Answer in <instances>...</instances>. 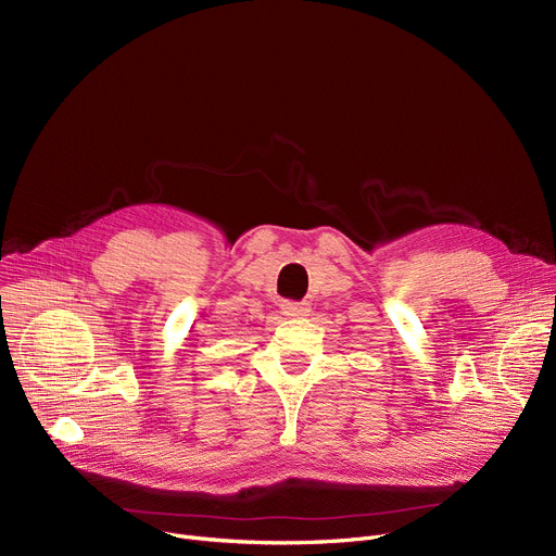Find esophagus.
I'll return each mask as SVG.
<instances>
[{
  "label": "esophagus",
  "instance_id": "esophagus-1",
  "mask_svg": "<svg viewBox=\"0 0 556 556\" xmlns=\"http://www.w3.org/2000/svg\"><path fill=\"white\" fill-rule=\"evenodd\" d=\"M281 311H283V315H288V317H304V315H308L311 306H308L306 302H283V304H281Z\"/></svg>",
  "mask_w": 556,
  "mask_h": 556
}]
</instances>
